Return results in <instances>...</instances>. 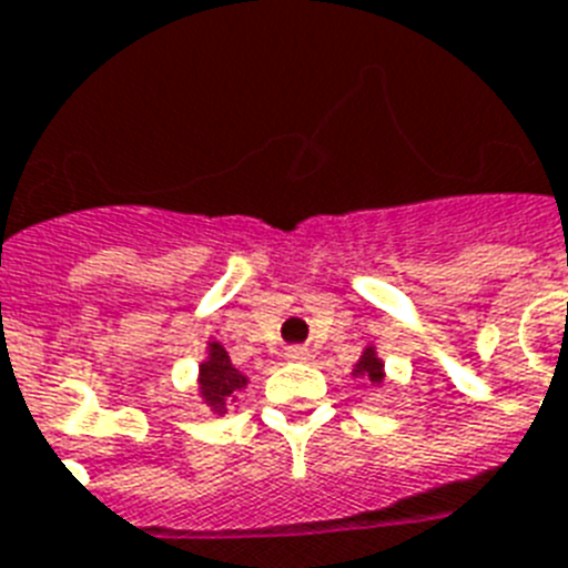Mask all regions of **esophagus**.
Returning a JSON list of instances; mask_svg holds the SVG:
<instances>
[{
	"label": "esophagus",
	"instance_id": "34e87169",
	"mask_svg": "<svg viewBox=\"0 0 568 568\" xmlns=\"http://www.w3.org/2000/svg\"><path fill=\"white\" fill-rule=\"evenodd\" d=\"M285 357H288V361H308V349L306 346H288V349H285Z\"/></svg>",
	"mask_w": 568,
	"mask_h": 568
}]
</instances>
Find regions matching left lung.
Segmentation results:
<instances>
[{"label":"left lung","mask_w":568,"mask_h":568,"mask_svg":"<svg viewBox=\"0 0 568 568\" xmlns=\"http://www.w3.org/2000/svg\"><path fill=\"white\" fill-rule=\"evenodd\" d=\"M352 375L364 381V384H373V387L384 384V361L378 357L375 346H366L361 361H357L355 369H352Z\"/></svg>","instance_id":"left-lung-1"}]
</instances>
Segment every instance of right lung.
Returning <instances> with one entry per match:
<instances>
[{
    "mask_svg": "<svg viewBox=\"0 0 568 568\" xmlns=\"http://www.w3.org/2000/svg\"><path fill=\"white\" fill-rule=\"evenodd\" d=\"M247 387V378L231 364L225 346L207 343V357L199 364V395L213 413H225L227 402H236V393Z\"/></svg>",
    "mask_w": 568,
    "mask_h": 568,
    "instance_id": "add662e5",
    "label": "right lung"
}]
</instances>
